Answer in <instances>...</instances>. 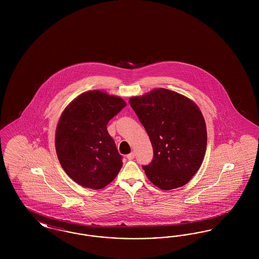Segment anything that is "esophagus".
Instances as JSON below:
<instances>
[{
	"label": "esophagus",
	"instance_id": "1",
	"mask_svg": "<svg viewBox=\"0 0 259 259\" xmlns=\"http://www.w3.org/2000/svg\"><path fill=\"white\" fill-rule=\"evenodd\" d=\"M134 157H135V152H133V151L127 155V158H128L129 160H132V159H134Z\"/></svg>",
	"mask_w": 259,
	"mask_h": 259
}]
</instances>
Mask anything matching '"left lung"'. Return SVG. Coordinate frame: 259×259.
Returning <instances> with one entry per match:
<instances>
[{"instance_id":"obj_1","label":"left lung","mask_w":259,"mask_h":259,"mask_svg":"<svg viewBox=\"0 0 259 259\" xmlns=\"http://www.w3.org/2000/svg\"><path fill=\"white\" fill-rule=\"evenodd\" d=\"M129 103L153 148L152 160L143 166L148 180L163 190L186 185L199 170L207 148L206 123L197 105L164 88Z\"/></svg>"}]
</instances>
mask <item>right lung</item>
Returning <instances> with one entry per match:
<instances>
[{
	"label": "right lung",
	"mask_w": 259,
	"mask_h": 259,
	"mask_svg": "<svg viewBox=\"0 0 259 259\" xmlns=\"http://www.w3.org/2000/svg\"><path fill=\"white\" fill-rule=\"evenodd\" d=\"M126 106L100 90L80 94L64 110L57 124L55 148L62 168L83 187L101 189L122 167L107 125Z\"/></svg>",
	"instance_id": "1"
}]
</instances>
